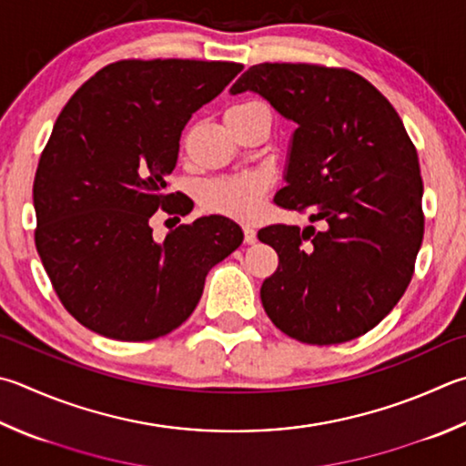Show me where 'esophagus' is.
<instances>
[{
    "instance_id": "1",
    "label": "esophagus",
    "mask_w": 466,
    "mask_h": 466,
    "mask_svg": "<svg viewBox=\"0 0 466 466\" xmlns=\"http://www.w3.org/2000/svg\"><path fill=\"white\" fill-rule=\"evenodd\" d=\"M244 242H247V244L257 242V230L252 226H244Z\"/></svg>"
}]
</instances>
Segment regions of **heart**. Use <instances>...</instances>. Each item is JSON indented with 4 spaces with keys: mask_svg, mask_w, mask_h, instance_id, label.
Returning a JSON list of instances; mask_svg holds the SVG:
<instances>
[{
    "mask_svg": "<svg viewBox=\"0 0 466 466\" xmlns=\"http://www.w3.org/2000/svg\"><path fill=\"white\" fill-rule=\"evenodd\" d=\"M248 106L255 104H240L230 109ZM262 196H265V179L260 175H242L209 181L201 193V199L208 209H214L218 214L248 219L262 209Z\"/></svg>",
    "mask_w": 466,
    "mask_h": 466,
    "instance_id": "heart-1",
    "label": "heart"
}]
</instances>
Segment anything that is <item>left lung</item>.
I'll list each match as a JSON object with an SVG mask.
<instances>
[{
  "instance_id": "8db88e82",
  "label": "left lung",
  "mask_w": 466,
  "mask_h": 466,
  "mask_svg": "<svg viewBox=\"0 0 466 466\" xmlns=\"http://www.w3.org/2000/svg\"><path fill=\"white\" fill-rule=\"evenodd\" d=\"M258 93L298 124L275 204L308 226L258 230L279 267L260 287L270 321L299 342L340 344L373 329L413 275L424 238L416 147L393 106L360 75L318 65H255L230 87Z\"/></svg>"
}]
</instances>
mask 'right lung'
<instances>
[{
    "label": "right lung",
    "instance_id": "add662e5",
    "mask_svg": "<svg viewBox=\"0 0 466 466\" xmlns=\"http://www.w3.org/2000/svg\"><path fill=\"white\" fill-rule=\"evenodd\" d=\"M242 71L222 61H120L66 101L34 177L36 250L66 311L124 342L187 319L209 268L244 240L226 216L152 238L158 209L189 214L167 193L185 124Z\"/></svg>",
    "mask_w": 466,
    "mask_h": 466
}]
</instances>
